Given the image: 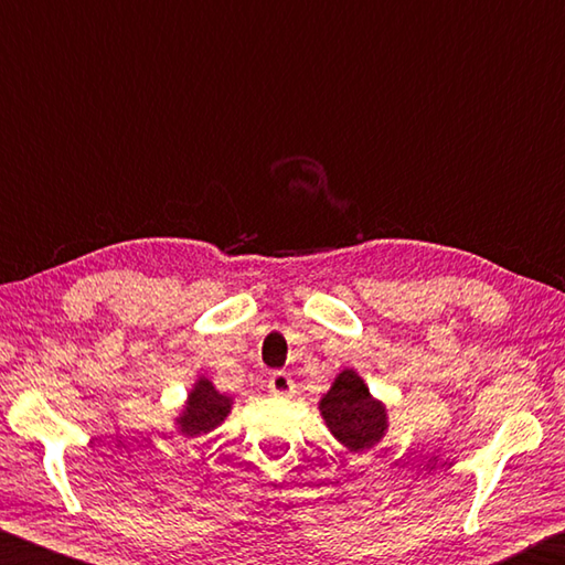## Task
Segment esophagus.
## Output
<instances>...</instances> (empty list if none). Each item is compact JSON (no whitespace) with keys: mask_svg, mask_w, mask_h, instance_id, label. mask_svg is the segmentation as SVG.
<instances>
[{"mask_svg":"<svg viewBox=\"0 0 565 565\" xmlns=\"http://www.w3.org/2000/svg\"><path fill=\"white\" fill-rule=\"evenodd\" d=\"M267 387L275 394V397H290L295 392V384L288 372H273V377L267 380Z\"/></svg>","mask_w":565,"mask_h":565,"instance_id":"esophagus-1","label":"esophagus"}]
</instances>
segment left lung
Returning <instances> with one entry per match:
<instances>
[{
    "instance_id": "obj_1",
    "label": "left lung",
    "mask_w": 565,
    "mask_h": 565,
    "mask_svg": "<svg viewBox=\"0 0 565 565\" xmlns=\"http://www.w3.org/2000/svg\"><path fill=\"white\" fill-rule=\"evenodd\" d=\"M318 407L332 437L352 454L377 447L390 429L387 407L372 397L370 387L354 370H342L334 377Z\"/></svg>"
}]
</instances>
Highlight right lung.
Segmentation results:
<instances>
[{
  "mask_svg": "<svg viewBox=\"0 0 565 565\" xmlns=\"http://www.w3.org/2000/svg\"><path fill=\"white\" fill-rule=\"evenodd\" d=\"M233 409V397L221 394L207 377H198L188 392L181 414L175 417V429L183 437H203V434L221 427Z\"/></svg>",
  "mask_w": 565,
  "mask_h": 565,
  "instance_id": "add662e5",
  "label": "right lung"
}]
</instances>
